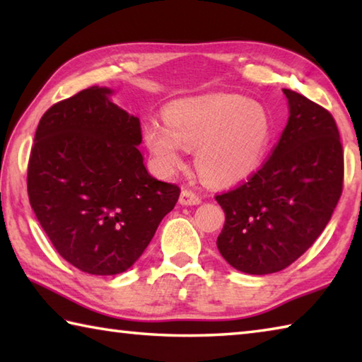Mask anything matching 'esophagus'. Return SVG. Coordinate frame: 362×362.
<instances>
[{"label": "esophagus", "instance_id": "obj_1", "mask_svg": "<svg viewBox=\"0 0 362 362\" xmlns=\"http://www.w3.org/2000/svg\"><path fill=\"white\" fill-rule=\"evenodd\" d=\"M179 203L182 206H198V204H201V198L196 193L189 192V189H182Z\"/></svg>", "mask_w": 362, "mask_h": 362}]
</instances>
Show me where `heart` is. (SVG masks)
I'll list each match as a JSON object with an SVG mask.
<instances>
[{
	"label": "heart",
	"instance_id": "b5f03b06",
	"mask_svg": "<svg viewBox=\"0 0 362 362\" xmlns=\"http://www.w3.org/2000/svg\"><path fill=\"white\" fill-rule=\"evenodd\" d=\"M164 119H148L144 140L159 170L174 175L196 150V168L217 185H231L255 173L272 137V122L260 103L235 94L203 95L170 103Z\"/></svg>",
	"mask_w": 362,
	"mask_h": 362
}]
</instances>
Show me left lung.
<instances>
[{
  "label": "left lung",
  "mask_w": 362,
  "mask_h": 362,
  "mask_svg": "<svg viewBox=\"0 0 362 362\" xmlns=\"http://www.w3.org/2000/svg\"><path fill=\"white\" fill-rule=\"evenodd\" d=\"M289 119L262 169L216 196L225 211L218 252L249 274L276 273L313 246L339 203L343 151L327 110L283 89Z\"/></svg>",
  "instance_id": "1"
}]
</instances>
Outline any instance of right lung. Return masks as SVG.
Segmentation results:
<instances>
[{
    "label": "right lung",
    "instance_id": "right-lung-1",
    "mask_svg": "<svg viewBox=\"0 0 362 362\" xmlns=\"http://www.w3.org/2000/svg\"><path fill=\"white\" fill-rule=\"evenodd\" d=\"M110 88L84 89L42 115L28 161V198L57 252L89 274L131 268L180 188L148 174L137 116Z\"/></svg>",
    "mask_w": 362,
    "mask_h": 362
}]
</instances>
